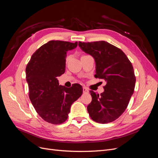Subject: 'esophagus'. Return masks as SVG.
<instances>
[{"instance_id": "1", "label": "esophagus", "mask_w": 158, "mask_h": 158, "mask_svg": "<svg viewBox=\"0 0 158 158\" xmlns=\"http://www.w3.org/2000/svg\"><path fill=\"white\" fill-rule=\"evenodd\" d=\"M83 93L84 94H88V93H89V89L86 87H84L83 88Z\"/></svg>"}]
</instances>
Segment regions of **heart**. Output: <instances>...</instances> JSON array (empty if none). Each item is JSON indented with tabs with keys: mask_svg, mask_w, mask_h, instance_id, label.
Listing matches in <instances>:
<instances>
[{
	"mask_svg": "<svg viewBox=\"0 0 158 158\" xmlns=\"http://www.w3.org/2000/svg\"><path fill=\"white\" fill-rule=\"evenodd\" d=\"M83 56H85V55H83Z\"/></svg>",
	"mask_w": 158,
	"mask_h": 158,
	"instance_id": "1",
	"label": "heart"
}]
</instances>
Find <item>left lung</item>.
Segmentation results:
<instances>
[{
    "label": "left lung",
    "mask_w": 158,
    "mask_h": 158,
    "mask_svg": "<svg viewBox=\"0 0 158 158\" xmlns=\"http://www.w3.org/2000/svg\"><path fill=\"white\" fill-rule=\"evenodd\" d=\"M96 64L95 77L107 82L100 95L90 91L92 100L87 107L89 115L96 123L114 121L127 109L134 93L136 77L133 66L121 49L105 41L78 42Z\"/></svg>",
    "instance_id": "1"
}]
</instances>
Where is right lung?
Masks as SVG:
<instances>
[{"mask_svg":"<svg viewBox=\"0 0 158 158\" xmlns=\"http://www.w3.org/2000/svg\"><path fill=\"white\" fill-rule=\"evenodd\" d=\"M77 45L78 42L49 41L36 50L26 66L30 101L37 114L53 125L66 121L72 104L82 94L80 84L67 88L56 78L65 72L66 52Z\"/></svg>","mask_w":158,"mask_h":158,"instance_id":"1","label":"right lung"}]
</instances>
